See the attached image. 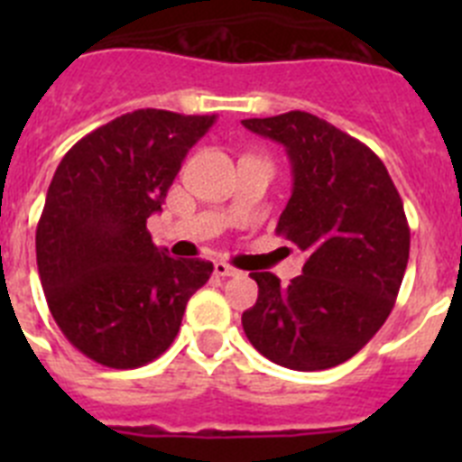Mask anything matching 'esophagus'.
I'll list each match as a JSON object with an SVG mask.
<instances>
[{
	"mask_svg": "<svg viewBox=\"0 0 462 462\" xmlns=\"http://www.w3.org/2000/svg\"><path fill=\"white\" fill-rule=\"evenodd\" d=\"M215 273H217L219 277H240L243 275V271L234 268L231 263H226V261H217V263H215Z\"/></svg>",
	"mask_w": 462,
	"mask_h": 462,
	"instance_id": "34e87169",
	"label": "esophagus"
}]
</instances>
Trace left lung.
Here are the masks:
<instances>
[{
	"label": "left lung",
	"instance_id": "obj_1",
	"mask_svg": "<svg viewBox=\"0 0 462 462\" xmlns=\"http://www.w3.org/2000/svg\"><path fill=\"white\" fill-rule=\"evenodd\" d=\"M243 125L287 148L293 191L275 231L308 254L303 275L287 287L273 273H250L259 298L243 312L245 336L284 368H336L393 310L410 259L402 199L365 143L312 113Z\"/></svg>",
	"mask_w": 462,
	"mask_h": 462
}]
</instances>
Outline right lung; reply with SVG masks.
Instances as JSON below:
<instances>
[{
    "label": "right lung",
    "mask_w": 462,
    "mask_h": 462,
    "mask_svg": "<svg viewBox=\"0 0 462 462\" xmlns=\"http://www.w3.org/2000/svg\"><path fill=\"white\" fill-rule=\"evenodd\" d=\"M215 116L141 108L80 138L57 166L36 226V266L52 319L106 368L166 352L210 261L159 250L148 217Z\"/></svg>",
    "instance_id": "add662e5"
}]
</instances>
